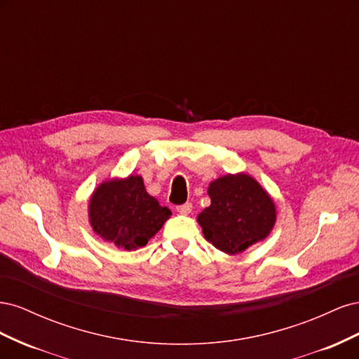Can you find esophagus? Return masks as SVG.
Wrapping results in <instances>:
<instances>
[{
    "instance_id": "34e87169",
    "label": "esophagus",
    "mask_w": 359,
    "mask_h": 359,
    "mask_svg": "<svg viewBox=\"0 0 359 359\" xmlns=\"http://www.w3.org/2000/svg\"><path fill=\"white\" fill-rule=\"evenodd\" d=\"M191 203L190 202H186L184 205H180V206H177V212H180V214H182V215H187V214H190L191 212Z\"/></svg>"
}]
</instances>
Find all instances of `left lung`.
Returning <instances> with one entry per match:
<instances>
[{"label":"left lung","mask_w":359,"mask_h":359,"mask_svg":"<svg viewBox=\"0 0 359 359\" xmlns=\"http://www.w3.org/2000/svg\"><path fill=\"white\" fill-rule=\"evenodd\" d=\"M211 205L198 215L206 241L226 255H238L265 238L277 220L276 203L247 173L223 175L208 186Z\"/></svg>","instance_id":"8db88e82"}]
</instances>
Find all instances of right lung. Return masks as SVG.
<instances>
[{"label": "right lung", "mask_w": 359, "mask_h": 359, "mask_svg": "<svg viewBox=\"0 0 359 359\" xmlns=\"http://www.w3.org/2000/svg\"><path fill=\"white\" fill-rule=\"evenodd\" d=\"M170 215L169 208L148 194L139 175L102 182L88 203L93 231L127 252L147 245Z\"/></svg>", "instance_id": "obj_1"}]
</instances>
